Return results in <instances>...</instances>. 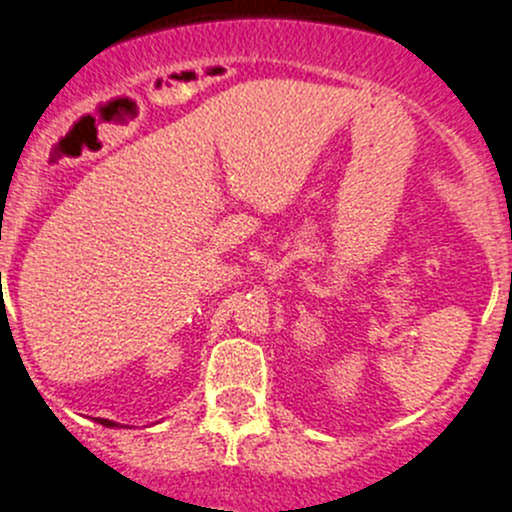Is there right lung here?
Returning a JSON list of instances; mask_svg holds the SVG:
<instances>
[{"label": "right lung", "mask_w": 512, "mask_h": 512, "mask_svg": "<svg viewBox=\"0 0 512 512\" xmlns=\"http://www.w3.org/2000/svg\"><path fill=\"white\" fill-rule=\"evenodd\" d=\"M98 423H101V426H106V428H116L118 423H113V421H108V418H96Z\"/></svg>", "instance_id": "obj_1"}]
</instances>
